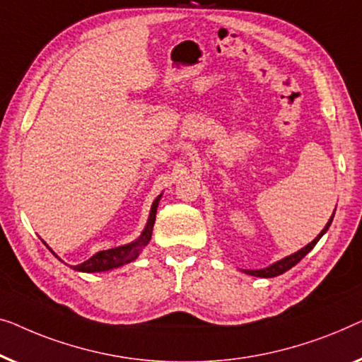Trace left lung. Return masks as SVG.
Masks as SVG:
<instances>
[{
  "label": "left lung",
  "instance_id": "8db88e82",
  "mask_svg": "<svg viewBox=\"0 0 362 362\" xmlns=\"http://www.w3.org/2000/svg\"><path fill=\"white\" fill-rule=\"evenodd\" d=\"M333 216H334V213H333ZM333 216L329 218V221L327 223V226L323 228V231L320 233L318 236L315 238L312 243L307 244V246L300 249V251L292 254V256H287L285 259H282V261H277L276 264H272V266H269V267H266V269H261V271H244V272L249 274V276H256V277H266V279H269V277H277V276H281V274H284L285 271H288V269H292V267L295 266V264H298L305 256H307V254H308L310 251H312V249L315 247V244H317V243L320 241V238H322L323 234L328 231V228H329V225H332V221H333Z\"/></svg>",
  "mask_w": 362,
  "mask_h": 362
}]
</instances>
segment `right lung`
<instances>
[{"instance_id":"1","label":"right lung","mask_w":362,"mask_h":362,"mask_svg":"<svg viewBox=\"0 0 362 362\" xmlns=\"http://www.w3.org/2000/svg\"><path fill=\"white\" fill-rule=\"evenodd\" d=\"M159 200H160V197H157L156 202L152 203L149 220H147V225L144 228V231H142V234L139 236V239H136V241L131 243V244H126V246H119V247L108 249V251L96 252L95 256L86 259L85 262H81V264H78V266H75L74 267L75 271H80V272H103V271H110V269H115V267H121V266H124V264H129L131 261H134V259L139 256L142 247L147 246V243L151 241L152 228H154L156 213H157V205H159Z\"/></svg>"}]
</instances>
